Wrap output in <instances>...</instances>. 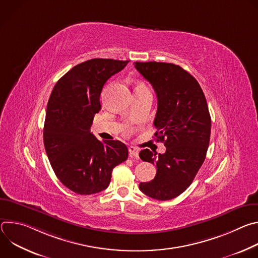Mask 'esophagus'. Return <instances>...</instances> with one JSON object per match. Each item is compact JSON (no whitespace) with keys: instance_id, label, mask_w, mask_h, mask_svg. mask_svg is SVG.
<instances>
[{"instance_id":"esophagus-1","label":"esophagus","mask_w":258,"mask_h":258,"mask_svg":"<svg viewBox=\"0 0 258 258\" xmlns=\"http://www.w3.org/2000/svg\"><path fill=\"white\" fill-rule=\"evenodd\" d=\"M128 152H130V156H131V157L139 158V149H137L136 147L130 146V147H128Z\"/></svg>"}]
</instances>
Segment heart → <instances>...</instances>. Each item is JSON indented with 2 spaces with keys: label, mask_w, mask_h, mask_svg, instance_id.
Masks as SVG:
<instances>
[{
  "label": "heart",
  "mask_w": 258,
  "mask_h": 258,
  "mask_svg": "<svg viewBox=\"0 0 258 258\" xmlns=\"http://www.w3.org/2000/svg\"><path fill=\"white\" fill-rule=\"evenodd\" d=\"M142 86H143V85H139V86H138V87H142Z\"/></svg>",
  "instance_id": "heart-1"
}]
</instances>
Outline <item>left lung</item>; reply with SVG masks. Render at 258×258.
<instances>
[{"label":"left lung","mask_w":258,"mask_h":258,"mask_svg":"<svg viewBox=\"0 0 258 258\" xmlns=\"http://www.w3.org/2000/svg\"><path fill=\"white\" fill-rule=\"evenodd\" d=\"M134 64L156 93L155 137L166 147L164 154L140 152V158L155 164L157 172L139 188L151 198L170 200L187 190L205 160L211 130L207 102L196 79L180 66L155 61Z\"/></svg>","instance_id":"1"}]
</instances>
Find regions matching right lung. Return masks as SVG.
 <instances>
[{
    "label": "right lung",
    "mask_w": 258,
    "mask_h": 258,
    "mask_svg": "<svg viewBox=\"0 0 258 258\" xmlns=\"http://www.w3.org/2000/svg\"><path fill=\"white\" fill-rule=\"evenodd\" d=\"M128 61L91 59L78 64L57 82L50 96L44 144L51 166L63 185L80 195L105 190L113 168L128 156L119 141H99L90 127L101 110L105 83Z\"/></svg>",
    "instance_id": "1"
}]
</instances>
